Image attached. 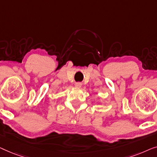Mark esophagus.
Masks as SVG:
<instances>
[{
	"mask_svg": "<svg viewBox=\"0 0 157 157\" xmlns=\"http://www.w3.org/2000/svg\"><path fill=\"white\" fill-rule=\"evenodd\" d=\"M75 86H76L77 87H81L82 83H80V82H76L75 83Z\"/></svg>",
	"mask_w": 157,
	"mask_h": 157,
	"instance_id": "obj_1",
	"label": "esophagus"
}]
</instances>
